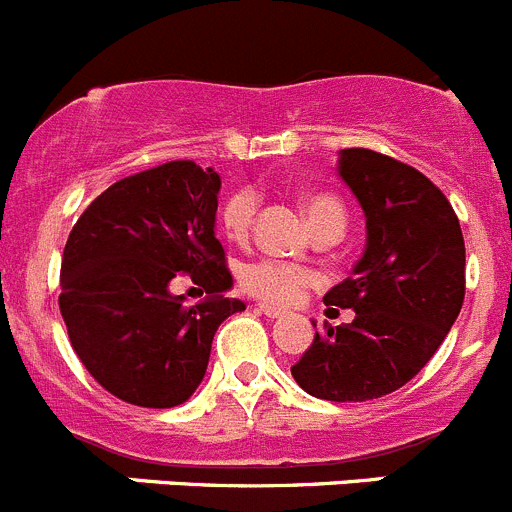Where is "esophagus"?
Masks as SVG:
<instances>
[{
    "label": "esophagus",
    "mask_w": 512,
    "mask_h": 512,
    "mask_svg": "<svg viewBox=\"0 0 512 512\" xmlns=\"http://www.w3.org/2000/svg\"><path fill=\"white\" fill-rule=\"evenodd\" d=\"M259 311L264 316H269V319H281V316L286 314V311H281V309H276V306H271V304H259Z\"/></svg>",
    "instance_id": "obj_1"
}]
</instances>
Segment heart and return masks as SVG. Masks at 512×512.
<instances>
[{
	"label": "heart",
	"instance_id": "heart-1",
	"mask_svg": "<svg viewBox=\"0 0 512 512\" xmlns=\"http://www.w3.org/2000/svg\"><path fill=\"white\" fill-rule=\"evenodd\" d=\"M259 208V193L251 188H241L233 193L223 206V231L233 241H243L251 231L253 216ZM306 213H309L311 226L329 218H342L344 208L337 198L332 196H314L306 203ZM314 284V274L299 264H289V261L276 259H259L251 261L241 269V286L248 294L259 296V299L271 301V304H296L304 294V289Z\"/></svg>",
	"mask_w": 512,
	"mask_h": 512
}]
</instances>
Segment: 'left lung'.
Masks as SVG:
<instances>
[{"label": "left lung", "instance_id": "8db88e82", "mask_svg": "<svg viewBox=\"0 0 512 512\" xmlns=\"http://www.w3.org/2000/svg\"><path fill=\"white\" fill-rule=\"evenodd\" d=\"M337 173L362 206L367 243L324 304L354 319L316 332L291 374L311 397L367 402L410 382L445 342L465 299V241L450 201L412 165L347 148Z\"/></svg>", "mask_w": 512, "mask_h": 512}]
</instances>
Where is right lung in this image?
<instances>
[{"instance_id": "1", "label": "right lung", "mask_w": 512, "mask_h": 512, "mask_svg": "<svg viewBox=\"0 0 512 512\" xmlns=\"http://www.w3.org/2000/svg\"><path fill=\"white\" fill-rule=\"evenodd\" d=\"M221 178L173 160L95 198L62 253L60 311L72 349L110 394L138 407L183 405L206 377L213 334L236 311L216 238ZM186 273L209 296L188 307L169 291Z\"/></svg>"}]
</instances>
